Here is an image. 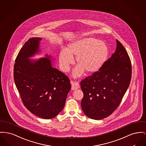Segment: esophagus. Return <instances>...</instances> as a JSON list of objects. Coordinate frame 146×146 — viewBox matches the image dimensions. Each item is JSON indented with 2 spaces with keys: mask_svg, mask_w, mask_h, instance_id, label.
Masks as SVG:
<instances>
[{
  "mask_svg": "<svg viewBox=\"0 0 146 146\" xmlns=\"http://www.w3.org/2000/svg\"><path fill=\"white\" fill-rule=\"evenodd\" d=\"M71 84L72 85V90H75L80 88L79 84L76 81H71Z\"/></svg>",
  "mask_w": 146,
  "mask_h": 146,
  "instance_id": "esophagus-1",
  "label": "esophagus"
}]
</instances>
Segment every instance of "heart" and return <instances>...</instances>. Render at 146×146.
I'll return each instance as SVG.
<instances>
[{
  "label": "heart",
  "instance_id": "b5f03b06",
  "mask_svg": "<svg viewBox=\"0 0 146 146\" xmlns=\"http://www.w3.org/2000/svg\"><path fill=\"white\" fill-rule=\"evenodd\" d=\"M109 48L107 43L98 39L88 37L77 39L63 49L59 54V64L62 71L66 72L74 63L73 56H76L78 64L73 71L74 76H81L84 70L94 73L103 66L107 60Z\"/></svg>",
  "mask_w": 146,
  "mask_h": 146
}]
</instances>
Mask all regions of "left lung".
<instances>
[{
  "instance_id": "8db88e82",
  "label": "left lung",
  "mask_w": 146,
  "mask_h": 146,
  "mask_svg": "<svg viewBox=\"0 0 146 146\" xmlns=\"http://www.w3.org/2000/svg\"><path fill=\"white\" fill-rule=\"evenodd\" d=\"M115 53L98 71L81 82L84 93L81 107L88 117L100 120L119 107L130 84L131 60L125 48L116 40Z\"/></svg>"
}]
</instances>
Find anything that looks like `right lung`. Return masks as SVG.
Here are the masks:
<instances>
[{"label":"right lung","mask_w":146,"mask_h":146,"mask_svg":"<svg viewBox=\"0 0 146 146\" xmlns=\"http://www.w3.org/2000/svg\"><path fill=\"white\" fill-rule=\"evenodd\" d=\"M42 38L29 39L15 59L14 78L23 105L40 118L49 119L64 107L71 89L69 77L53 67L50 57L33 60L29 58L39 50Z\"/></svg>","instance_id":"add662e5"}]
</instances>
